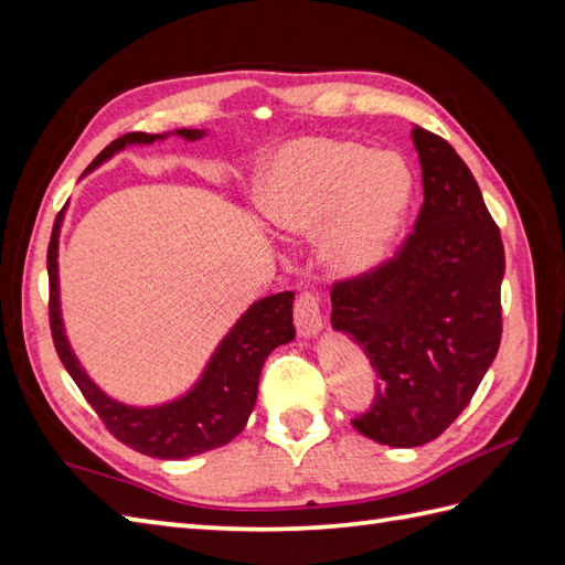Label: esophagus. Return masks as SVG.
I'll list each match as a JSON object with an SVG mask.
<instances>
[{
  "label": "esophagus",
  "mask_w": 565,
  "mask_h": 565,
  "mask_svg": "<svg viewBox=\"0 0 565 565\" xmlns=\"http://www.w3.org/2000/svg\"><path fill=\"white\" fill-rule=\"evenodd\" d=\"M294 318H296V328L303 338H310L316 334L322 326V308H320V296L316 291H301L296 296V306H294Z\"/></svg>",
  "instance_id": "obj_1"
}]
</instances>
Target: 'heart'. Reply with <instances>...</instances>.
I'll return each mask as SVG.
<instances>
[{
  "label": "heart",
  "instance_id": "heart-1",
  "mask_svg": "<svg viewBox=\"0 0 565 565\" xmlns=\"http://www.w3.org/2000/svg\"><path fill=\"white\" fill-rule=\"evenodd\" d=\"M401 158L340 138H298L274 152L257 184V209L276 231L322 227V257L340 274H364L388 257L411 201Z\"/></svg>",
  "mask_w": 565,
  "mask_h": 565
}]
</instances>
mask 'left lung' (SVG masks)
Wrapping results in <instances>:
<instances>
[{
  "label": "left lung",
  "instance_id": "left-lung-1",
  "mask_svg": "<svg viewBox=\"0 0 565 565\" xmlns=\"http://www.w3.org/2000/svg\"><path fill=\"white\" fill-rule=\"evenodd\" d=\"M425 201L395 255L332 284V328L379 383L356 431L388 447L437 439L500 350L505 247L481 189L447 140L415 126Z\"/></svg>",
  "mask_w": 565,
  "mask_h": 565
}]
</instances>
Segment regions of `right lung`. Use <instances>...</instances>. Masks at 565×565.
I'll list each match as a JSON object with an SVG mask.
<instances>
[{"label": "right lung", "mask_w": 565, "mask_h": 565, "mask_svg": "<svg viewBox=\"0 0 565 565\" xmlns=\"http://www.w3.org/2000/svg\"><path fill=\"white\" fill-rule=\"evenodd\" d=\"M186 140H196L201 130H177ZM164 136L154 134H126L106 146L94 162L97 167L116 150L126 148L128 142H152ZM63 215H57L51 245H47V281H51V298H47V318H51V334L60 362L67 369L72 381L77 383L84 398L99 415L104 427L124 441L126 447L136 449L152 459H186L203 451L218 449L235 439L252 407L257 403V386L264 359L279 344L294 340V291L274 294L262 298L247 313L237 320V326L227 332V338L215 350L206 374L199 386L184 398L162 407H126L94 386L84 369L77 364L63 332L57 303V233Z\"/></svg>", "instance_id": "obj_1"}]
</instances>
